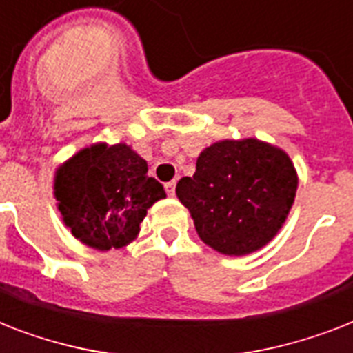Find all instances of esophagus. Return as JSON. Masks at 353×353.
I'll use <instances>...</instances> for the list:
<instances>
[{"label": "esophagus", "instance_id": "34e87169", "mask_svg": "<svg viewBox=\"0 0 353 353\" xmlns=\"http://www.w3.org/2000/svg\"><path fill=\"white\" fill-rule=\"evenodd\" d=\"M165 190H167V194L168 196H174V194H176V181H168V183H165Z\"/></svg>", "mask_w": 353, "mask_h": 353}]
</instances>
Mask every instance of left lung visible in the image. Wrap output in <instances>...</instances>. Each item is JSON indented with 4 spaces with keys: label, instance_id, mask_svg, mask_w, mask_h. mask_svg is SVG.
<instances>
[{
    "label": "left lung",
    "instance_id": "8db88e82",
    "mask_svg": "<svg viewBox=\"0 0 353 353\" xmlns=\"http://www.w3.org/2000/svg\"><path fill=\"white\" fill-rule=\"evenodd\" d=\"M299 177L283 148L256 137L221 139L176 186L201 241L225 256L261 250L285 225Z\"/></svg>",
    "mask_w": 353,
    "mask_h": 353
}]
</instances>
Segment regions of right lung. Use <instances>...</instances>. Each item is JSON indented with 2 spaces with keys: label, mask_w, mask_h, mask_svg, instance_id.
Here are the masks:
<instances>
[{
  "label": "right lung",
  "mask_w": 353,
  "mask_h": 353,
  "mask_svg": "<svg viewBox=\"0 0 353 353\" xmlns=\"http://www.w3.org/2000/svg\"><path fill=\"white\" fill-rule=\"evenodd\" d=\"M127 143H92L61 163L54 174L57 210L83 245L107 252L139 236L147 210L165 199V188Z\"/></svg>",
  "instance_id": "add662e5"
}]
</instances>
